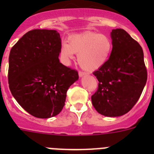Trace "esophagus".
I'll return each instance as SVG.
<instances>
[{
    "mask_svg": "<svg viewBox=\"0 0 154 154\" xmlns=\"http://www.w3.org/2000/svg\"><path fill=\"white\" fill-rule=\"evenodd\" d=\"M85 75H87V72H82V71H79V75L80 77Z\"/></svg>",
    "mask_w": 154,
    "mask_h": 154,
    "instance_id": "obj_1",
    "label": "esophagus"
}]
</instances>
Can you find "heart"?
Masks as SVG:
<instances>
[{
	"label": "heart",
	"instance_id": "b5f03b06",
	"mask_svg": "<svg viewBox=\"0 0 154 154\" xmlns=\"http://www.w3.org/2000/svg\"><path fill=\"white\" fill-rule=\"evenodd\" d=\"M112 50V42L106 35L85 32L69 37L67 43L61 46V56L69 62L74 58V53L79 54L78 62L82 69L92 71L104 65Z\"/></svg>",
	"mask_w": 154,
	"mask_h": 154
}]
</instances>
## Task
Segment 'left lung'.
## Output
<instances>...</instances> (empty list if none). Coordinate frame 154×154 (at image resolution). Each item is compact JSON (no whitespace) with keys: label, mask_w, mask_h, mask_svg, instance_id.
Masks as SVG:
<instances>
[{"label":"left lung","mask_w":154,"mask_h":154,"mask_svg":"<svg viewBox=\"0 0 154 154\" xmlns=\"http://www.w3.org/2000/svg\"><path fill=\"white\" fill-rule=\"evenodd\" d=\"M112 50L107 62L93 74L99 81L92 96L94 108L106 116H119L137 103L147 80L143 51L125 30L111 32Z\"/></svg>","instance_id":"8db88e82"}]
</instances>
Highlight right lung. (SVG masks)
Wrapping results in <instances>:
<instances>
[{
  "mask_svg": "<svg viewBox=\"0 0 154 154\" xmlns=\"http://www.w3.org/2000/svg\"><path fill=\"white\" fill-rule=\"evenodd\" d=\"M62 42L55 30L27 32L11 48L8 83L19 105L33 116L47 119L65 106L66 92L78 72L58 59Z\"/></svg>",
  "mask_w": 154,
  "mask_h": 154,
  "instance_id": "add662e5",
  "label": "right lung"
}]
</instances>
